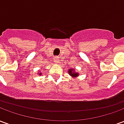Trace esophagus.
<instances>
[{"label": "esophagus", "mask_w": 124, "mask_h": 124, "mask_svg": "<svg viewBox=\"0 0 124 124\" xmlns=\"http://www.w3.org/2000/svg\"><path fill=\"white\" fill-rule=\"evenodd\" d=\"M58 60H59L58 57H55V58H54V62H55L56 64H58Z\"/></svg>", "instance_id": "obj_1"}]
</instances>
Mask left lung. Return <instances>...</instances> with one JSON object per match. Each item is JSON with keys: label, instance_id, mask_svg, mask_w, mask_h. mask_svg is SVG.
<instances>
[{"label": "left lung", "instance_id": "1", "mask_svg": "<svg viewBox=\"0 0 124 124\" xmlns=\"http://www.w3.org/2000/svg\"><path fill=\"white\" fill-rule=\"evenodd\" d=\"M68 73H69V74L70 76H72V77H77L78 76V73L76 72L74 70H73V69H70V70H68Z\"/></svg>", "mask_w": 124, "mask_h": 124}]
</instances>
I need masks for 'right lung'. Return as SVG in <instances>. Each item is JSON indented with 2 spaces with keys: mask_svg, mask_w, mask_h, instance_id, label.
Returning a JSON list of instances; mask_svg holds the SVG:
<instances>
[{
  "mask_svg": "<svg viewBox=\"0 0 124 124\" xmlns=\"http://www.w3.org/2000/svg\"><path fill=\"white\" fill-rule=\"evenodd\" d=\"M42 74V73H39V75H41Z\"/></svg>",
  "mask_w": 124,
  "mask_h": 124,
  "instance_id": "obj_1",
  "label": "right lung"
}]
</instances>
